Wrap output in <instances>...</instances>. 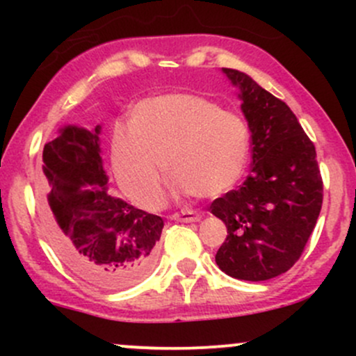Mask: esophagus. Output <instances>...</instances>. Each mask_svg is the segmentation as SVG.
<instances>
[{"label": "esophagus", "mask_w": 356, "mask_h": 356, "mask_svg": "<svg viewBox=\"0 0 356 356\" xmlns=\"http://www.w3.org/2000/svg\"><path fill=\"white\" fill-rule=\"evenodd\" d=\"M170 219L181 220V222H197L201 219V214L191 209H184L181 212H175V214L170 216Z\"/></svg>", "instance_id": "obj_1"}]
</instances>
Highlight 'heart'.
Listing matches in <instances>:
<instances>
[{
	"mask_svg": "<svg viewBox=\"0 0 356 356\" xmlns=\"http://www.w3.org/2000/svg\"><path fill=\"white\" fill-rule=\"evenodd\" d=\"M249 129L232 112L191 93L149 97L134 107L130 129L117 127L112 164L124 191L142 206L162 199L165 170L175 192L216 197L244 174Z\"/></svg>",
	"mask_w": 356,
	"mask_h": 356,
	"instance_id": "b5f03b06",
	"label": "heart"
}]
</instances>
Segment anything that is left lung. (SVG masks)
I'll return each mask as SVG.
<instances>
[{"instance_id": "left-lung-1", "label": "left lung", "mask_w": 356, "mask_h": 356, "mask_svg": "<svg viewBox=\"0 0 356 356\" xmlns=\"http://www.w3.org/2000/svg\"><path fill=\"white\" fill-rule=\"evenodd\" d=\"M238 90L252 144V167L238 191L216 199L211 212L227 227L218 249L220 271L266 281L300 259L323 202L316 150L291 108L244 72L220 70Z\"/></svg>"}]
</instances>
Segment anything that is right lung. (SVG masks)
<instances>
[{
	"label": "right lung",
	"instance_id": "add662e5",
	"mask_svg": "<svg viewBox=\"0 0 356 356\" xmlns=\"http://www.w3.org/2000/svg\"><path fill=\"white\" fill-rule=\"evenodd\" d=\"M102 125H65L43 149V226L53 248L81 280L102 289L138 283L154 266L161 216L108 192Z\"/></svg>",
	"mask_w": 356,
	"mask_h": 356
}]
</instances>
